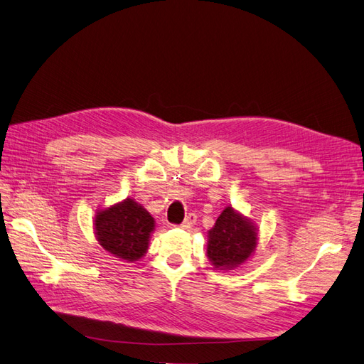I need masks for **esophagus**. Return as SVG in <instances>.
Wrapping results in <instances>:
<instances>
[{
  "mask_svg": "<svg viewBox=\"0 0 364 364\" xmlns=\"http://www.w3.org/2000/svg\"><path fill=\"white\" fill-rule=\"evenodd\" d=\"M196 224V215L195 213H191L189 216H186L184 222L180 225L183 230H191L193 225Z\"/></svg>",
  "mask_w": 364,
  "mask_h": 364,
  "instance_id": "obj_1",
  "label": "esophagus"
}]
</instances>
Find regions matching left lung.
Segmentation results:
<instances>
[{"mask_svg": "<svg viewBox=\"0 0 364 364\" xmlns=\"http://www.w3.org/2000/svg\"><path fill=\"white\" fill-rule=\"evenodd\" d=\"M207 257L219 271H232L250 259L259 242V230L251 219L231 205L216 219L207 232Z\"/></svg>", "mask_w": 364, "mask_h": 364, "instance_id": "1", "label": "left lung"}]
</instances>
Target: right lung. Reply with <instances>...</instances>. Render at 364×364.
I'll use <instances>...</instances> for the list:
<instances>
[{
	"instance_id": "right-lung-1",
	"label": "right lung",
	"mask_w": 364,
	"mask_h": 364,
	"mask_svg": "<svg viewBox=\"0 0 364 364\" xmlns=\"http://www.w3.org/2000/svg\"><path fill=\"white\" fill-rule=\"evenodd\" d=\"M93 228L105 251L133 263L146 254L156 220L134 199L127 198L122 203L98 210Z\"/></svg>"
}]
</instances>
